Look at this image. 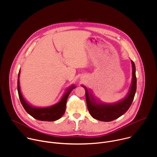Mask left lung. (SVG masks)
I'll return each instance as SVG.
<instances>
[{"mask_svg": "<svg viewBox=\"0 0 157 157\" xmlns=\"http://www.w3.org/2000/svg\"><path fill=\"white\" fill-rule=\"evenodd\" d=\"M131 63L132 78L128 91L124 98L116 102L110 104L102 102L96 99L91 91L81 85L86 91V100L89 114L94 119L103 122L114 121L124 114L130 107L137 89L136 66L133 61L131 60Z\"/></svg>", "mask_w": 157, "mask_h": 157, "instance_id": "left-lung-1", "label": "left lung"}]
</instances>
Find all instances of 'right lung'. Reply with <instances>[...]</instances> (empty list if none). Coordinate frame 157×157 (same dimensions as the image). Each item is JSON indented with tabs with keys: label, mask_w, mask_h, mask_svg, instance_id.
Instances as JSON below:
<instances>
[{
	"label": "right lung",
	"mask_w": 157,
	"mask_h": 157,
	"mask_svg": "<svg viewBox=\"0 0 157 157\" xmlns=\"http://www.w3.org/2000/svg\"><path fill=\"white\" fill-rule=\"evenodd\" d=\"M20 70L18 73L17 81L18 93L20 102L25 110L27 111V113L33 118L41 121L51 122L60 119L63 116L65 112L66 102L68 96L70 95L73 89L76 87V86L74 85H71V86L68 87V89L66 90V92L61 98V100L58 103L49 107H37L29 104L23 97V95H22L21 93L20 87Z\"/></svg>",
	"instance_id": "add662e5"
}]
</instances>
